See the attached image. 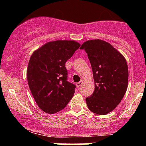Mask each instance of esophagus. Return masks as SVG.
I'll return each mask as SVG.
<instances>
[{"instance_id": "esophagus-1", "label": "esophagus", "mask_w": 146, "mask_h": 146, "mask_svg": "<svg viewBox=\"0 0 146 146\" xmlns=\"http://www.w3.org/2000/svg\"><path fill=\"white\" fill-rule=\"evenodd\" d=\"M82 81L78 82L77 83H76V86H77V88H80V87L82 85Z\"/></svg>"}]
</instances>
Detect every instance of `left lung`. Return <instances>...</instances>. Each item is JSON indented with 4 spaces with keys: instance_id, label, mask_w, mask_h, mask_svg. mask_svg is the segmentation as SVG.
Here are the masks:
<instances>
[{
    "instance_id": "8db88e82",
    "label": "left lung",
    "mask_w": 146,
    "mask_h": 146,
    "mask_svg": "<svg viewBox=\"0 0 146 146\" xmlns=\"http://www.w3.org/2000/svg\"><path fill=\"white\" fill-rule=\"evenodd\" d=\"M92 66L95 90L86 98L88 109L104 115L116 108L124 96L128 87L129 70L123 56L110 43L100 39L84 42Z\"/></svg>"
}]
</instances>
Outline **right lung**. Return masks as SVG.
Returning a JSON list of instances; mask_svg holds the SVG:
<instances>
[{"label": "right lung", "instance_id": "obj_1", "mask_svg": "<svg viewBox=\"0 0 146 146\" xmlns=\"http://www.w3.org/2000/svg\"><path fill=\"white\" fill-rule=\"evenodd\" d=\"M80 44L75 41L49 42L33 52L27 66V81L39 108L48 114L61 111L73 97L76 85L69 82L66 62Z\"/></svg>", "mask_w": 146, "mask_h": 146}]
</instances>
